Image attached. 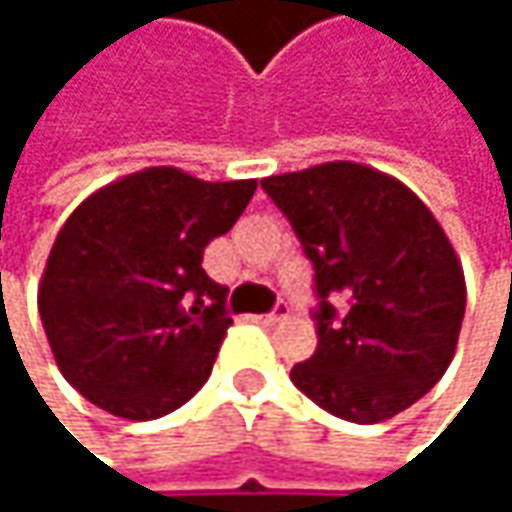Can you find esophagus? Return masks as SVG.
<instances>
[{"instance_id":"1","label":"esophagus","mask_w":512,"mask_h":512,"mask_svg":"<svg viewBox=\"0 0 512 512\" xmlns=\"http://www.w3.org/2000/svg\"><path fill=\"white\" fill-rule=\"evenodd\" d=\"M287 314H290V305H287V302H278L272 314H260L257 320H260V323H266V326H272V323H281V320H287Z\"/></svg>"}]
</instances>
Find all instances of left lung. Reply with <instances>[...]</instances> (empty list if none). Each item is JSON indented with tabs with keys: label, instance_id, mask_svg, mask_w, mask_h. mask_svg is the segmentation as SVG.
<instances>
[{
	"label": "left lung",
	"instance_id": "obj_1",
	"mask_svg": "<svg viewBox=\"0 0 512 512\" xmlns=\"http://www.w3.org/2000/svg\"><path fill=\"white\" fill-rule=\"evenodd\" d=\"M317 278V353L290 370L320 409L379 424L448 370L465 317V275L445 228L397 177L335 159L263 177ZM351 299L334 320L328 293Z\"/></svg>",
	"mask_w": 512,
	"mask_h": 512
}]
</instances>
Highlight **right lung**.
I'll list each match as a JSON object with an SVG mask.
<instances>
[{"label":"right lung","instance_id":"1","mask_svg":"<svg viewBox=\"0 0 512 512\" xmlns=\"http://www.w3.org/2000/svg\"><path fill=\"white\" fill-rule=\"evenodd\" d=\"M257 180L210 183L151 165L91 192L61 225L38 311L61 376L94 406L154 421L207 382L231 329L228 287L201 260Z\"/></svg>","mask_w":512,"mask_h":512}]
</instances>
